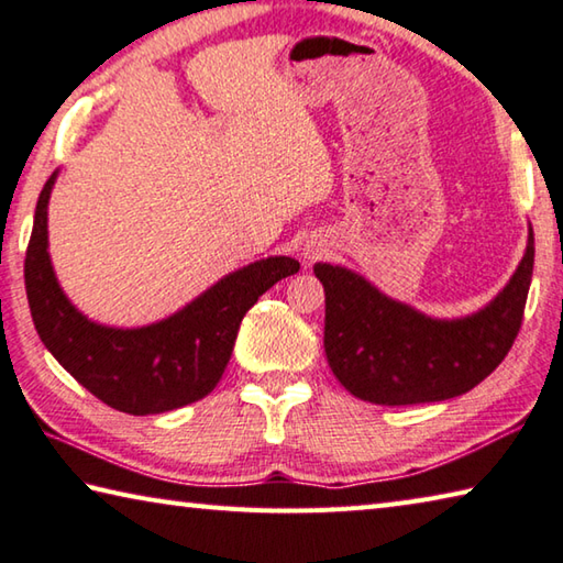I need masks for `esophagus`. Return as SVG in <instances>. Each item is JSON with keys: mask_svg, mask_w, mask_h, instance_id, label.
Segmentation results:
<instances>
[{"mask_svg": "<svg viewBox=\"0 0 563 563\" xmlns=\"http://www.w3.org/2000/svg\"><path fill=\"white\" fill-rule=\"evenodd\" d=\"M325 251H328L325 243L308 241V243H305V247H302V258H305V261H316V258H320V255L325 253Z\"/></svg>", "mask_w": 563, "mask_h": 563, "instance_id": "obj_1", "label": "esophagus"}]
</instances>
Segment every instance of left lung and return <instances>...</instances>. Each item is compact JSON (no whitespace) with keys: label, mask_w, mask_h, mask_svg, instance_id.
<instances>
[{"label":"left lung","mask_w":563,"mask_h":563,"mask_svg":"<svg viewBox=\"0 0 563 563\" xmlns=\"http://www.w3.org/2000/svg\"><path fill=\"white\" fill-rule=\"evenodd\" d=\"M325 288V355L340 385L373 405L470 393L507 357L533 273V231L509 283L472 316L432 318L342 265L316 263Z\"/></svg>","instance_id":"1"}]
</instances>
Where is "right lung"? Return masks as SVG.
Here are the masks:
<instances>
[{
	"label": "right lung",
	"instance_id": "1",
	"mask_svg": "<svg viewBox=\"0 0 563 563\" xmlns=\"http://www.w3.org/2000/svg\"><path fill=\"white\" fill-rule=\"evenodd\" d=\"M59 170L46 180L26 247L24 285L34 328L76 383L126 415H158L203 399L223 377L238 328L275 283L300 271L288 255L223 275L174 316L144 328H109L66 298L49 258V198Z\"/></svg>",
	"mask_w": 563,
	"mask_h": 563
}]
</instances>
